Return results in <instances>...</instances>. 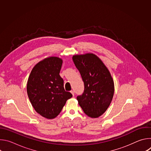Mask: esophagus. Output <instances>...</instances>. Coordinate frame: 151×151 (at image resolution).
<instances>
[{
	"mask_svg": "<svg viewBox=\"0 0 151 151\" xmlns=\"http://www.w3.org/2000/svg\"><path fill=\"white\" fill-rule=\"evenodd\" d=\"M70 93H72V94L73 95V96H74V95H75V92H74V91H73V90H71V91H70Z\"/></svg>",
	"mask_w": 151,
	"mask_h": 151,
	"instance_id": "34e87169",
	"label": "esophagus"
}]
</instances>
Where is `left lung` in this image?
Returning <instances> with one entry per match:
<instances>
[{
  "instance_id": "1",
  "label": "left lung",
  "mask_w": 151,
  "mask_h": 151,
  "mask_svg": "<svg viewBox=\"0 0 151 151\" xmlns=\"http://www.w3.org/2000/svg\"><path fill=\"white\" fill-rule=\"evenodd\" d=\"M75 65L84 83V91L77 97L84 113L98 118L108 108L114 93V83L108 69L93 54L74 55Z\"/></svg>"
}]
</instances>
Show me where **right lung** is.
<instances>
[{
  "mask_svg": "<svg viewBox=\"0 0 151 151\" xmlns=\"http://www.w3.org/2000/svg\"><path fill=\"white\" fill-rule=\"evenodd\" d=\"M61 59L51 57L38 63L32 69L27 85L29 100L35 110L47 119L55 118L72 97L64 90L59 73Z\"/></svg>",
  "mask_w": 151,
  "mask_h": 151,
  "instance_id": "obj_1",
  "label": "right lung"
}]
</instances>
